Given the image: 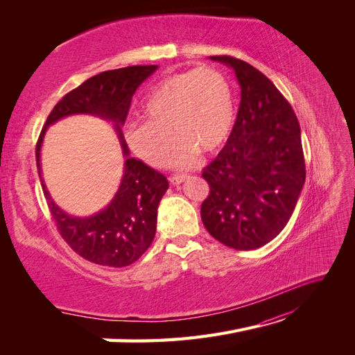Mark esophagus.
Returning <instances> with one entry per match:
<instances>
[{
  "label": "esophagus",
  "instance_id": "obj_1",
  "mask_svg": "<svg viewBox=\"0 0 355 355\" xmlns=\"http://www.w3.org/2000/svg\"><path fill=\"white\" fill-rule=\"evenodd\" d=\"M188 179V176L187 175H175V176H171L170 178V182L173 185H180V184H184V182Z\"/></svg>",
  "mask_w": 355,
  "mask_h": 355
}]
</instances>
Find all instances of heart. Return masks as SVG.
Returning <instances> with one entry per match:
<instances>
[{"label": "heart", "instance_id": "heart-1", "mask_svg": "<svg viewBox=\"0 0 355 355\" xmlns=\"http://www.w3.org/2000/svg\"><path fill=\"white\" fill-rule=\"evenodd\" d=\"M145 121L128 123L124 137L136 157L148 166L166 164L179 141L171 164L188 168L198 153L214 154L228 142L235 124V99L225 75L198 68L170 75L149 93L142 108Z\"/></svg>", "mask_w": 355, "mask_h": 355}]
</instances>
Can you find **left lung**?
<instances>
[{
	"mask_svg": "<svg viewBox=\"0 0 355 355\" xmlns=\"http://www.w3.org/2000/svg\"><path fill=\"white\" fill-rule=\"evenodd\" d=\"M210 59L232 68L241 102L227 145L202 168L210 194L201 204V220L231 249H259L284 230L302 192L300 127L292 106L261 71L231 56Z\"/></svg>",
	"mask_w": 355,
	"mask_h": 355,
	"instance_id": "obj_1",
	"label": "left lung"
}]
</instances>
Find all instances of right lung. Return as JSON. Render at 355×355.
I'll return each instance as SVG.
<instances>
[{"mask_svg":"<svg viewBox=\"0 0 355 355\" xmlns=\"http://www.w3.org/2000/svg\"><path fill=\"white\" fill-rule=\"evenodd\" d=\"M157 69V65L127 67L94 75L56 103L38 139L37 167L51 216L71 249L93 263L112 268L130 265L155 237L158 204L168 189V182L159 171L130 157L121 125L135 92ZM80 113L111 121L126 158L122 184L114 198L101 212L85 218L67 214L52 201L40 171V146L46 128L62 117Z\"/></svg>","mask_w":355,"mask_h":355,"instance_id":"add662e5","label":"right lung"}]
</instances>
